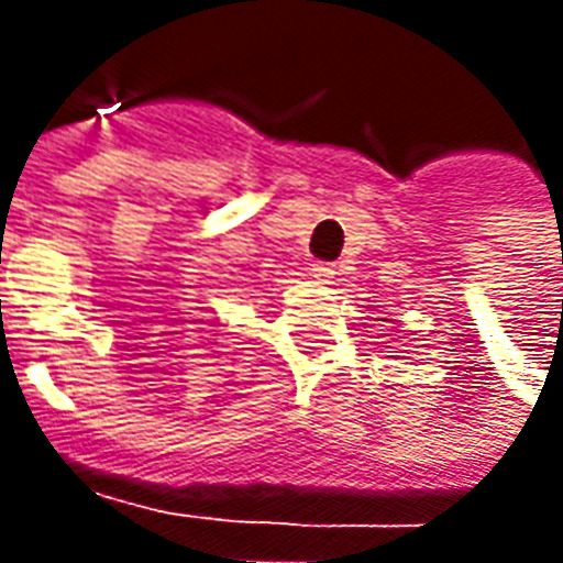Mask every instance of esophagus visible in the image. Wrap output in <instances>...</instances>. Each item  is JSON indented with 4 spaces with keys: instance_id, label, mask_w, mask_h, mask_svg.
Wrapping results in <instances>:
<instances>
[{
    "instance_id": "esophagus-1",
    "label": "esophagus",
    "mask_w": 563,
    "mask_h": 563,
    "mask_svg": "<svg viewBox=\"0 0 563 563\" xmlns=\"http://www.w3.org/2000/svg\"><path fill=\"white\" fill-rule=\"evenodd\" d=\"M313 274H317L319 280H331V277L338 274V265H331V262H317V265H313Z\"/></svg>"
}]
</instances>
